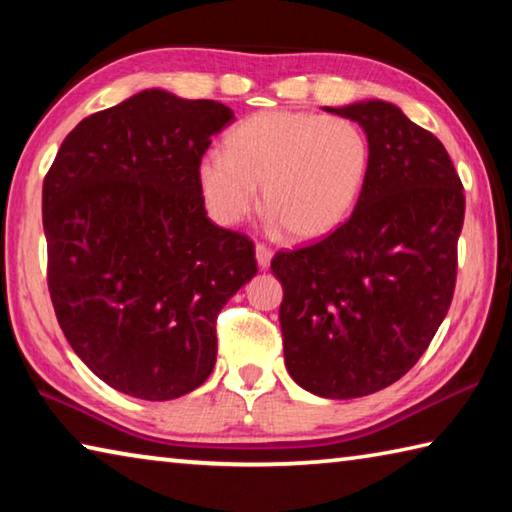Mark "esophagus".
<instances>
[{
	"label": "esophagus",
	"mask_w": 512,
	"mask_h": 512,
	"mask_svg": "<svg viewBox=\"0 0 512 512\" xmlns=\"http://www.w3.org/2000/svg\"><path fill=\"white\" fill-rule=\"evenodd\" d=\"M255 259H257V266H259V268H268V266H271V259H273L271 248H266L264 244H257V246H255Z\"/></svg>",
	"instance_id": "34e87169"
}]
</instances>
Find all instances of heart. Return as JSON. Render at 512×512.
Returning a JSON list of instances; mask_svg holds the SVG:
<instances>
[{
	"label": "heart",
	"mask_w": 512,
	"mask_h": 512,
	"mask_svg": "<svg viewBox=\"0 0 512 512\" xmlns=\"http://www.w3.org/2000/svg\"><path fill=\"white\" fill-rule=\"evenodd\" d=\"M370 169L359 124L302 110H262L225 137V153L198 160V187L212 219L237 225L262 187L273 225L293 239L325 237L348 219Z\"/></svg>",
	"instance_id": "obj_1"
}]
</instances>
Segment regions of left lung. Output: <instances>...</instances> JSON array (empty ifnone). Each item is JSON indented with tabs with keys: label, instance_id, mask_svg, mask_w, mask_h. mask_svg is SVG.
Instances as JSON below:
<instances>
[{
	"label": "left lung",
	"instance_id": "8db88e82",
	"mask_svg": "<svg viewBox=\"0 0 512 512\" xmlns=\"http://www.w3.org/2000/svg\"><path fill=\"white\" fill-rule=\"evenodd\" d=\"M325 110L368 135V180L341 228L277 253L271 271L284 289L291 379L327 400H352L404 377L447 316L465 196L445 146L393 103Z\"/></svg>",
	"mask_w": 512,
	"mask_h": 512
}]
</instances>
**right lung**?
Wrapping results in <instances>:
<instances>
[{
    "mask_svg": "<svg viewBox=\"0 0 512 512\" xmlns=\"http://www.w3.org/2000/svg\"><path fill=\"white\" fill-rule=\"evenodd\" d=\"M235 119L144 90L85 117L42 185L51 302L72 350L119 393L164 402L216 363V316L257 273L255 246L207 219L198 160Z\"/></svg>",
    "mask_w": 512,
    "mask_h": 512,
    "instance_id": "1",
    "label": "right lung"
}]
</instances>
